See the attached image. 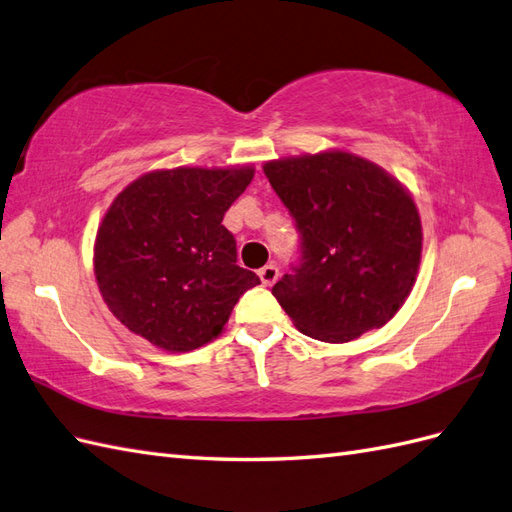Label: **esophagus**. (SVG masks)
<instances>
[{"label": "esophagus", "instance_id": "34e87169", "mask_svg": "<svg viewBox=\"0 0 512 512\" xmlns=\"http://www.w3.org/2000/svg\"><path fill=\"white\" fill-rule=\"evenodd\" d=\"M258 277H260V282L265 284V286H273L277 277H280V269H277L275 265H267V267H262L258 271Z\"/></svg>", "mask_w": 512, "mask_h": 512}]
</instances>
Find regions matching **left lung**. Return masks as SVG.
Instances as JSON below:
<instances>
[{
	"mask_svg": "<svg viewBox=\"0 0 512 512\" xmlns=\"http://www.w3.org/2000/svg\"><path fill=\"white\" fill-rule=\"evenodd\" d=\"M262 170L301 232L299 267L273 286L294 327L327 344L384 327L421 265V215L406 185L346 149L271 160Z\"/></svg>",
	"mask_w": 512,
	"mask_h": 512,
	"instance_id": "obj_1",
	"label": "left lung"
}]
</instances>
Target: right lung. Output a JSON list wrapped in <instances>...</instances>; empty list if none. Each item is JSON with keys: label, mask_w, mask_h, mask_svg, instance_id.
I'll use <instances>...</instances> for the list:
<instances>
[{"label": "right lung", "mask_w": 512, "mask_h": 512, "mask_svg": "<svg viewBox=\"0 0 512 512\" xmlns=\"http://www.w3.org/2000/svg\"><path fill=\"white\" fill-rule=\"evenodd\" d=\"M254 179V166H177L145 173L106 209L94 273L113 316L166 352H190L222 335L232 307L258 275L237 265L222 220Z\"/></svg>", "instance_id": "1"}]
</instances>
